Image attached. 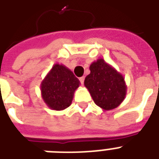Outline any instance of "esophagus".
<instances>
[{
    "label": "esophagus",
    "mask_w": 159,
    "mask_h": 159,
    "mask_svg": "<svg viewBox=\"0 0 159 159\" xmlns=\"http://www.w3.org/2000/svg\"><path fill=\"white\" fill-rule=\"evenodd\" d=\"M80 80V82H81V83H82V85H83V83H84V80H85V77H80L79 78Z\"/></svg>",
    "instance_id": "obj_1"
}]
</instances>
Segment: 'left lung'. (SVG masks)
Listing matches in <instances>:
<instances>
[{
	"mask_svg": "<svg viewBox=\"0 0 159 159\" xmlns=\"http://www.w3.org/2000/svg\"><path fill=\"white\" fill-rule=\"evenodd\" d=\"M89 68L91 72L85 78L84 85L96 105L104 111L118 107L127 92L123 75L103 58L94 61Z\"/></svg>",
	"mask_w": 159,
	"mask_h": 159,
	"instance_id": "1",
	"label": "left lung"
}]
</instances>
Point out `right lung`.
Segmentation results:
<instances>
[{
  "label": "right lung",
  "instance_id": "add662e5",
  "mask_svg": "<svg viewBox=\"0 0 159 159\" xmlns=\"http://www.w3.org/2000/svg\"><path fill=\"white\" fill-rule=\"evenodd\" d=\"M80 81L62 64L55 63L40 85L41 96L45 104L53 111H62L72 104Z\"/></svg>",
  "mask_w": 159,
  "mask_h": 159
}]
</instances>
